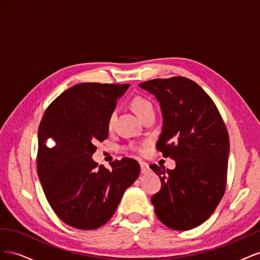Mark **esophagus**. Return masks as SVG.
I'll use <instances>...</instances> for the list:
<instances>
[{
    "label": "esophagus",
    "mask_w": 260,
    "mask_h": 260,
    "mask_svg": "<svg viewBox=\"0 0 260 260\" xmlns=\"http://www.w3.org/2000/svg\"><path fill=\"white\" fill-rule=\"evenodd\" d=\"M140 167H141V174H143V175L148 174L149 170H151L149 169L148 164L144 162V161H140Z\"/></svg>",
    "instance_id": "obj_1"
}]
</instances>
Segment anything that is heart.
I'll return each instance as SVG.
<instances>
[{"label": "heart", "mask_w": 260, "mask_h": 260, "mask_svg": "<svg viewBox=\"0 0 260 260\" xmlns=\"http://www.w3.org/2000/svg\"><path fill=\"white\" fill-rule=\"evenodd\" d=\"M131 107H132L133 111H135V113L139 116L140 119L147 112H149V111H151V109H153V105L151 104V102H148L146 99L141 98V96H137V98H135V99L131 101ZM114 118H115V114L112 113L111 116H109V118H108V121H107L108 128H112L113 122H114ZM133 148L139 149V151H140L139 147L135 146Z\"/></svg>", "instance_id": "heart-1"}]
</instances>
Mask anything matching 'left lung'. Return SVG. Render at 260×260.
<instances>
[{"label":"left lung","mask_w":260,"mask_h":260,"mask_svg":"<svg viewBox=\"0 0 260 260\" xmlns=\"http://www.w3.org/2000/svg\"><path fill=\"white\" fill-rule=\"evenodd\" d=\"M159 102L162 129L156 148L175 169L151 167L161 188L152 196L155 214L170 229L185 231L211 216L224 194L229 136L208 94L184 77L140 83Z\"/></svg>","instance_id":"left-lung-1"}]
</instances>
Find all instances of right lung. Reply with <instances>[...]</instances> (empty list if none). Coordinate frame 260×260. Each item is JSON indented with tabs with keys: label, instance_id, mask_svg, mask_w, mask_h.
Returning <instances> with one entry per match:
<instances>
[{
	"label": "right lung",
	"instance_id": "1",
	"mask_svg": "<svg viewBox=\"0 0 260 260\" xmlns=\"http://www.w3.org/2000/svg\"><path fill=\"white\" fill-rule=\"evenodd\" d=\"M129 84L79 83L55 99L39 125L38 176L45 198L70 226L94 230L105 224L140 175L137 160L124 157L112 169L92 159L95 143L108 137L107 121ZM48 139L54 145H46Z\"/></svg>",
	"mask_w": 260,
	"mask_h": 260
}]
</instances>
